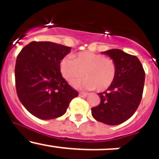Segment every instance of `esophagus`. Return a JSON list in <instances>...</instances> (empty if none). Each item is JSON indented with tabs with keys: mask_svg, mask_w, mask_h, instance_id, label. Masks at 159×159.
Wrapping results in <instances>:
<instances>
[{
	"mask_svg": "<svg viewBox=\"0 0 159 159\" xmlns=\"http://www.w3.org/2000/svg\"><path fill=\"white\" fill-rule=\"evenodd\" d=\"M79 95L81 96V97H86V96L88 95V93L83 92V91H80V92H79Z\"/></svg>",
	"mask_w": 159,
	"mask_h": 159,
	"instance_id": "esophagus-1",
	"label": "esophagus"
}]
</instances>
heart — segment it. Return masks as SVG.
I'll return each instance as SVG.
<instances>
[{
	"label": "heart",
	"instance_id": "1",
	"mask_svg": "<svg viewBox=\"0 0 159 159\" xmlns=\"http://www.w3.org/2000/svg\"><path fill=\"white\" fill-rule=\"evenodd\" d=\"M59 68L63 78L69 83L84 76V72L86 78L75 85L88 90L97 88L99 91H105L115 82L117 76V65L113 59L89 51L63 57Z\"/></svg>",
	"mask_w": 159,
	"mask_h": 159
}]
</instances>
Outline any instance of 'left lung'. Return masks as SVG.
Returning <instances> with one entry per match:
<instances>
[{
	"label": "left lung",
	"mask_w": 159,
	"mask_h": 159,
	"mask_svg": "<svg viewBox=\"0 0 159 159\" xmlns=\"http://www.w3.org/2000/svg\"><path fill=\"white\" fill-rule=\"evenodd\" d=\"M102 53L116 62L117 76L110 88L98 93L101 102L91 108V114L97 121L116 125L127 121L137 110L143 94L145 73L136 56L120 49Z\"/></svg>",
	"instance_id": "obj_1"
}]
</instances>
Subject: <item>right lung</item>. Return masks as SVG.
Masks as SVG:
<instances>
[{
  "label": "right lung",
  "mask_w": 159,
  "mask_h": 159,
  "mask_svg": "<svg viewBox=\"0 0 159 159\" xmlns=\"http://www.w3.org/2000/svg\"><path fill=\"white\" fill-rule=\"evenodd\" d=\"M70 49L50 41H32L17 55L14 69L17 96L25 108L40 119L63 115L78 95L59 68Z\"/></svg>",
  "instance_id": "right-lung-1"
}]
</instances>
